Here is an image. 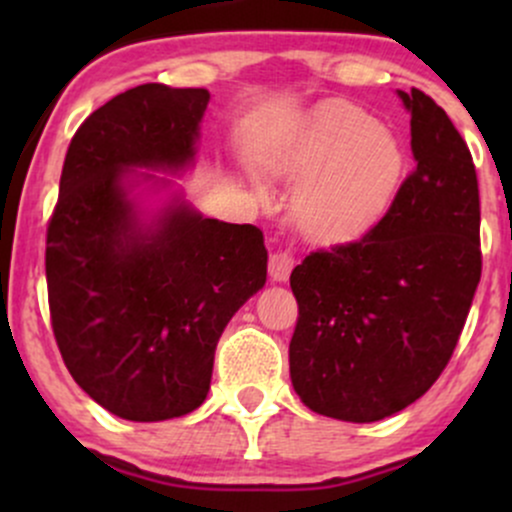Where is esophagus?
I'll list each match as a JSON object with an SVG mask.
<instances>
[{
    "label": "esophagus",
    "instance_id": "1",
    "mask_svg": "<svg viewBox=\"0 0 512 512\" xmlns=\"http://www.w3.org/2000/svg\"><path fill=\"white\" fill-rule=\"evenodd\" d=\"M291 269H293V257L289 252H274V255L269 257V276H272V281H276V284L289 281Z\"/></svg>",
    "mask_w": 512,
    "mask_h": 512
}]
</instances>
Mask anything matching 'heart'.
Wrapping results in <instances>:
<instances>
[{
  "mask_svg": "<svg viewBox=\"0 0 512 512\" xmlns=\"http://www.w3.org/2000/svg\"><path fill=\"white\" fill-rule=\"evenodd\" d=\"M269 175L298 180L291 219L313 243L358 236L390 207L404 175V151L395 134L361 105H315L269 151Z\"/></svg>",
  "mask_w": 512,
  "mask_h": 512,
  "instance_id": "b5f03b06",
  "label": "heart"
}]
</instances>
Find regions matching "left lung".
Listing matches in <instances>:
<instances>
[{
  "mask_svg": "<svg viewBox=\"0 0 512 512\" xmlns=\"http://www.w3.org/2000/svg\"><path fill=\"white\" fill-rule=\"evenodd\" d=\"M397 96L411 115L414 173L366 236L310 252L291 272L293 390L315 414L351 424L387 419L426 395L481 276L472 154L424 91Z\"/></svg>",
  "mask_w": 512,
  "mask_h": 512,
  "instance_id": "1",
  "label": "left lung"
}]
</instances>
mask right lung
Wrapping results in <instances>:
<instances>
[{"label":"right lung","instance_id":"add662e5","mask_svg":"<svg viewBox=\"0 0 512 512\" xmlns=\"http://www.w3.org/2000/svg\"><path fill=\"white\" fill-rule=\"evenodd\" d=\"M209 98L129 88L64 158L45 250L52 330L76 385L127 421L195 411L219 337L267 281L260 228L207 219L173 180L195 168Z\"/></svg>","mask_w":512,"mask_h":512}]
</instances>
